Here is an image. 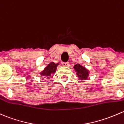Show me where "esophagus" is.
Segmentation results:
<instances>
[{"label":"esophagus","mask_w":124,"mask_h":124,"mask_svg":"<svg viewBox=\"0 0 124 124\" xmlns=\"http://www.w3.org/2000/svg\"><path fill=\"white\" fill-rule=\"evenodd\" d=\"M62 65L63 66H68L69 65H70V63L69 62H62Z\"/></svg>","instance_id":"34e87169"}]
</instances>
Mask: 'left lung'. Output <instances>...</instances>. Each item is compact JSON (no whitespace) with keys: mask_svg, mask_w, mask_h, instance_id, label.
<instances>
[{"mask_svg":"<svg viewBox=\"0 0 124 124\" xmlns=\"http://www.w3.org/2000/svg\"><path fill=\"white\" fill-rule=\"evenodd\" d=\"M74 69L77 71V75L79 78L81 79H86L88 76V71L85 67H83L81 65L76 64L74 66Z\"/></svg>","mask_w":124,"mask_h":124,"instance_id":"obj_1","label":"left lung"}]
</instances>
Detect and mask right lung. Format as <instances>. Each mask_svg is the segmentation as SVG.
I'll use <instances>...</instances> for the list:
<instances>
[{
  "label": "right lung",
  "mask_w": 124,
  "mask_h": 124,
  "mask_svg": "<svg viewBox=\"0 0 124 124\" xmlns=\"http://www.w3.org/2000/svg\"><path fill=\"white\" fill-rule=\"evenodd\" d=\"M58 65V63H54V62H51L45 68V69L43 70V71H42L41 74L45 77H50L56 72Z\"/></svg>",
  "instance_id": "add662e5"
}]
</instances>
